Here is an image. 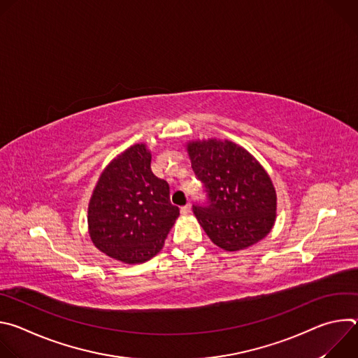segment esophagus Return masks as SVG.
Here are the masks:
<instances>
[{
  "mask_svg": "<svg viewBox=\"0 0 358 358\" xmlns=\"http://www.w3.org/2000/svg\"><path fill=\"white\" fill-rule=\"evenodd\" d=\"M181 214H182V215H188V214H191V202H188L187 206L181 207Z\"/></svg>",
  "mask_w": 358,
  "mask_h": 358,
  "instance_id": "34e87169",
  "label": "esophagus"
}]
</instances>
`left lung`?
<instances>
[{
  "mask_svg": "<svg viewBox=\"0 0 358 358\" xmlns=\"http://www.w3.org/2000/svg\"><path fill=\"white\" fill-rule=\"evenodd\" d=\"M188 155L207 195L192 211L210 239L225 250H241L265 238L276 218V192L262 166L228 140L189 143Z\"/></svg>",
  "mask_w": 358,
  "mask_h": 358,
  "instance_id": "obj_1",
  "label": "left lung"
}]
</instances>
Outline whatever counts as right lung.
<instances>
[{"label":"right lung","instance_id":"add662e5","mask_svg":"<svg viewBox=\"0 0 358 358\" xmlns=\"http://www.w3.org/2000/svg\"><path fill=\"white\" fill-rule=\"evenodd\" d=\"M180 215L170 185L151 171V155L134 144L101 173L89 202V235L94 246L124 264L157 255Z\"/></svg>","mask_w":358,"mask_h":358}]
</instances>
